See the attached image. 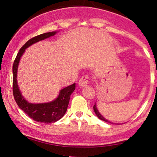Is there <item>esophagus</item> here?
Listing matches in <instances>:
<instances>
[{"instance_id": "obj_1", "label": "esophagus", "mask_w": 157, "mask_h": 157, "mask_svg": "<svg viewBox=\"0 0 157 157\" xmlns=\"http://www.w3.org/2000/svg\"><path fill=\"white\" fill-rule=\"evenodd\" d=\"M89 77L88 75H84L80 78V80H79V86L81 87H85V86H87L89 84Z\"/></svg>"}]
</instances>
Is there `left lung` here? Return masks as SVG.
Here are the masks:
<instances>
[{
	"label": "left lung",
	"mask_w": 157,
	"mask_h": 157,
	"mask_svg": "<svg viewBox=\"0 0 157 157\" xmlns=\"http://www.w3.org/2000/svg\"><path fill=\"white\" fill-rule=\"evenodd\" d=\"M93 109H94V111L95 113H96V115H97V117H98V118H99V119H100V120H103V121H105V122H109V123H111V122L109 121V120H106V119L104 118L103 117H102V115L100 114V112H99V111H98V110H97V109L96 104H94V105Z\"/></svg>",
	"instance_id": "8db88e82"
}]
</instances>
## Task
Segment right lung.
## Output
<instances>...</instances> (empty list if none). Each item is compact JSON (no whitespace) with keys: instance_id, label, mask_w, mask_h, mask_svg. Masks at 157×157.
Listing matches in <instances>:
<instances>
[{"instance_id":"add662e5","label":"right lung","mask_w":157,"mask_h":157,"mask_svg":"<svg viewBox=\"0 0 157 157\" xmlns=\"http://www.w3.org/2000/svg\"><path fill=\"white\" fill-rule=\"evenodd\" d=\"M56 33L57 32H46V33L41 34V35L35 36L32 39L29 40L20 49L16 56L15 60L14 61L13 66H12V71H13V82H12L13 89H12V91H13L14 98H15L17 105L32 120L39 122H44V123L57 122V120H59L64 116L67 111L70 97L75 89V83L60 90L58 97L53 101L46 102V103H30L25 100L20 91L18 86H17V71L19 61L26 48L38 41L43 40L51 36L55 35Z\"/></svg>"}]
</instances>
